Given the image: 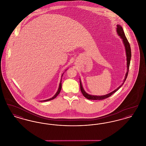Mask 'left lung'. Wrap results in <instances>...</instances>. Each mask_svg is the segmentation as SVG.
<instances>
[{"label": "left lung", "instance_id": "left-lung-1", "mask_svg": "<svg viewBox=\"0 0 146 146\" xmlns=\"http://www.w3.org/2000/svg\"><path fill=\"white\" fill-rule=\"evenodd\" d=\"M116 31H117V33L118 34V35L120 36V38L122 39V42H123L124 46H125V52H126V64H127V72L125 74V78L124 79L123 83L121 84L117 89H116L115 90L111 92L106 94L105 95H102V96H97V95H90L88 93H86L85 92V91L84 90L81 80L80 79V90L82 93V94L88 100H104L106 98L110 97L111 95H112L114 93H115L116 91H117L123 86V85L124 83V82L126 80V79L127 76L128 74V72H129V66H130V60H131V48H130V44L128 42L127 39H126V36H125V33L123 31V29L121 27V26L119 25H117V27H116Z\"/></svg>", "mask_w": 146, "mask_h": 146}]
</instances>
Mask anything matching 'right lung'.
<instances>
[{
  "label": "right lung",
  "mask_w": 146,
  "mask_h": 146,
  "mask_svg": "<svg viewBox=\"0 0 146 146\" xmlns=\"http://www.w3.org/2000/svg\"><path fill=\"white\" fill-rule=\"evenodd\" d=\"M67 70H66L65 71H66ZM63 73L62 74V76H61V81H60V84H59V87H58V90L56 92V93L55 94V95L53 96V97H51V98H49V99H47V100H42V101H40V102H45V101H51V100H53V99H54L55 98L57 97V95L60 94V91H61V88H62V83H61V82H62V77L63 75Z\"/></svg>",
  "instance_id": "1"
}]
</instances>
